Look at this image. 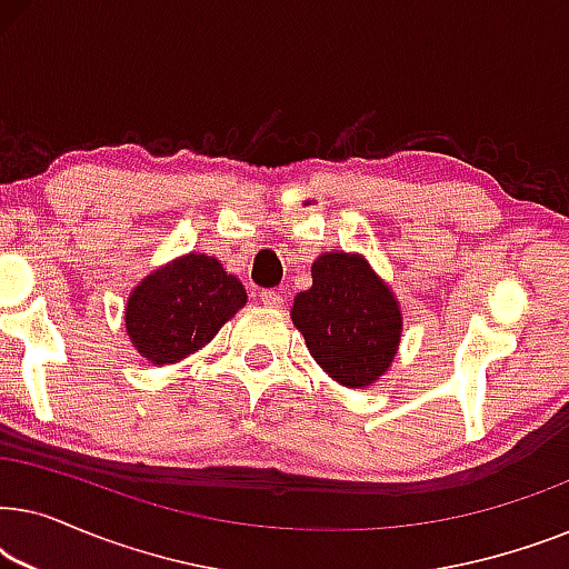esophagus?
Wrapping results in <instances>:
<instances>
[{
    "mask_svg": "<svg viewBox=\"0 0 569 569\" xmlns=\"http://www.w3.org/2000/svg\"><path fill=\"white\" fill-rule=\"evenodd\" d=\"M259 300L263 302L267 308H282L284 306V295L279 290H263L259 295Z\"/></svg>",
    "mask_w": 569,
    "mask_h": 569,
    "instance_id": "esophagus-1",
    "label": "esophagus"
}]
</instances>
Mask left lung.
I'll list each match as a JSON object with an SVG mask.
<instances>
[{
    "mask_svg": "<svg viewBox=\"0 0 569 569\" xmlns=\"http://www.w3.org/2000/svg\"><path fill=\"white\" fill-rule=\"evenodd\" d=\"M310 271L313 287L295 298L292 323L333 380L370 386L396 357L399 302L357 253H323Z\"/></svg>",
    "mask_w": 569,
    "mask_h": 569,
    "instance_id": "obj_1",
    "label": "left lung"
}]
</instances>
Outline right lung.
Segmentation results:
<instances>
[{"mask_svg": "<svg viewBox=\"0 0 569 569\" xmlns=\"http://www.w3.org/2000/svg\"><path fill=\"white\" fill-rule=\"evenodd\" d=\"M246 306V290L222 263L189 253L144 279L127 306V333L154 365L183 360L204 347Z\"/></svg>", "mask_w": 569, "mask_h": 569, "instance_id": "right-lung-1", "label": "right lung"}]
</instances>
